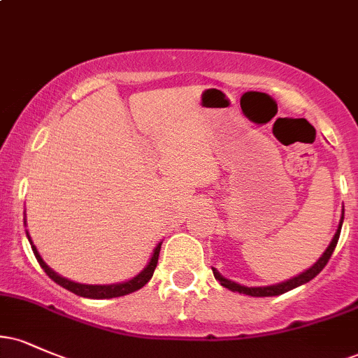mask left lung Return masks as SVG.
I'll use <instances>...</instances> for the list:
<instances>
[{
	"label": "left lung",
	"mask_w": 358,
	"mask_h": 358,
	"mask_svg": "<svg viewBox=\"0 0 358 358\" xmlns=\"http://www.w3.org/2000/svg\"><path fill=\"white\" fill-rule=\"evenodd\" d=\"M342 224H343V210H342V219H340L338 229H336L334 239H331L330 245H328L327 250H324V252H323V256L320 257L318 261H316L315 264L311 266L310 269H306L305 273H301V274H298V276L287 279V281H285V282H279V285H273V286L248 287V286L237 285V282L231 281V279H225L215 268H212L213 276H215V279L220 282L222 286L227 287V289L234 291V293L249 294V296H257V298H262V296H279V294L286 293V291L294 289V287L305 285V282L311 281V279H313V278L316 276V274H320V271H322V269L324 268V266H327V262L330 261L331 254H334V250H335V248H336V242H338V237H340V231H342Z\"/></svg>",
	"instance_id": "obj_1"
}]
</instances>
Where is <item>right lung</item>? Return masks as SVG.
I'll use <instances>...</instances> for the list:
<instances>
[{
	"instance_id": "1",
	"label": "right lung",
	"mask_w": 358,
	"mask_h": 358,
	"mask_svg": "<svg viewBox=\"0 0 358 358\" xmlns=\"http://www.w3.org/2000/svg\"><path fill=\"white\" fill-rule=\"evenodd\" d=\"M27 237H28V241H30L31 249H34V254H35L36 261H38V264L42 266V269L45 271V273H47L48 278L53 279V281H55L57 285H60L62 287H65V289L72 291V293L77 294V296L92 298V299L117 298V296H124V294L134 293V291L141 289V287L145 286L148 281H150L151 276H153L156 264H158L159 249H162V242H159V244L155 248L153 256H151L150 262H148L146 268L143 269L141 273L138 274V276H134L133 279H129V281L117 282V285H80V282H73V281H71V279H65V278L59 276V274H57L55 271H53L52 268H48L47 262L43 261L42 256H40V254H38V250H36V248L34 245V242H31L30 236H28V232H27Z\"/></svg>"
}]
</instances>
